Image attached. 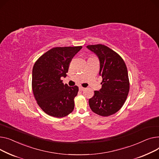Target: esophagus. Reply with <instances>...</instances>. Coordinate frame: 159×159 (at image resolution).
I'll use <instances>...</instances> for the list:
<instances>
[{
    "mask_svg": "<svg viewBox=\"0 0 159 159\" xmlns=\"http://www.w3.org/2000/svg\"><path fill=\"white\" fill-rule=\"evenodd\" d=\"M85 89V88H84V87H79V90H81V91H83V90H84Z\"/></svg>",
    "mask_w": 159,
    "mask_h": 159,
    "instance_id": "34e87169",
    "label": "esophagus"
}]
</instances>
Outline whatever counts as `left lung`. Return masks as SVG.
Returning <instances> with one entry per match:
<instances>
[{"instance_id":"8db88e82","label":"left lung","mask_w":159,"mask_h":159,"mask_svg":"<svg viewBox=\"0 0 159 159\" xmlns=\"http://www.w3.org/2000/svg\"><path fill=\"white\" fill-rule=\"evenodd\" d=\"M87 48L98 57L99 74L102 78L101 89L95 90L94 96L89 100L90 108L101 116L114 114L124 105L129 92L126 64L117 53L106 45H90Z\"/></svg>"}]
</instances>
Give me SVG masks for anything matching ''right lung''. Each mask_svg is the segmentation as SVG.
I'll return each mask as SVG.
<instances>
[{"mask_svg":"<svg viewBox=\"0 0 159 159\" xmlns=\"http://www.w3.org/2000/svg\"><path fill=\"white\" fill-rule=\"evenodd\" d=\"M81 48V46L54 48L35 62L32 89L37 103L47 114L63 117L73 111L78 87L64 85L61 78L67 76L72 59Z\"/></svg>","mask_w":159,"mask_h":159,"instance_id":"right-lung-1","label":"right lung"}]
</instances>
